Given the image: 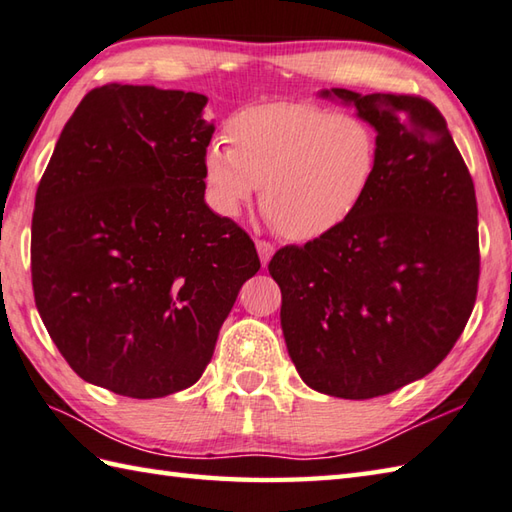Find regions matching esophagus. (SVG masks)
<instances>
[{
	"mask_svg": "<svg viewBox=\"0 0 512 512\" xmlns=\"http://www.w3.org/2000/svg\"><path fill=\"white\" fill-rule=\"evenodd\" d=\"M256 249H258L260 263H263V267H267L271 256H274V252H276V247L271 245V243H267V241H256Z\"/></svg>",
	"mask_w": 512,
	"mask_h": 512,
	"instance_id": "esophagus-1",
	"label": "esophagus"
}]
</instances>
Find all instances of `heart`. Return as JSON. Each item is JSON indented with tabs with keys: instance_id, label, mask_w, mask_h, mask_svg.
Here are the masks:
<instances>
[{
	"instance_id": "1",
	"label": "heart",
	"mask_w": 512,
	"mask_h": 512,
	"mask_svg": "<svg viewBox=\"0 0 512 512\" xmlns=\"http://www.w3.org/2000/svg\"><path fill=\"white\" fill-rule=\"evenodd\" d=\"M227 142L203 154L214 207L236 216L260 187V210L278 234L314 241L356 214L378 170V134L358 114L318 103H263L234 114Z\"/></svg>"
}]
</instances>
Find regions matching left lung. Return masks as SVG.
Here are the masks:
<instances>
[{
  "label": "left lung",
  "mask_w": 512,
  "mask_h": 512,
  "mask_svg": "<svg viewBox=\"0 0 512 512\" xmlns=\"http://www.w3.org/2000/svg\"><path fill=\"white\" fill-rule=\"evenodd\" d=\"M353 103L378 132V170L347 223L269 260L280 325L311 389L369 400L429 375L462 336L477 298L479 236L471 172L442 112L415 95Z\"/></svg>",
  "instance_id": "8db88e82"
}]
</instances>
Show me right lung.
<instances>
[{"label":"right lung","instance_id":"right-lung-1","mask_svg":"<svg viewBox=\"0 0 512 512\" xmlns=\"http://www.w3.org/2000/svg\"><path fill=\"white\" fill-rule=\"evenodd\" d=\"M205 95L90 90L41 176L30 241L35 305L70 369L150 400L201 378L254 241L205 205Z\"/></svg>","mask_w":512,"mask_h":512}]
</instances>
